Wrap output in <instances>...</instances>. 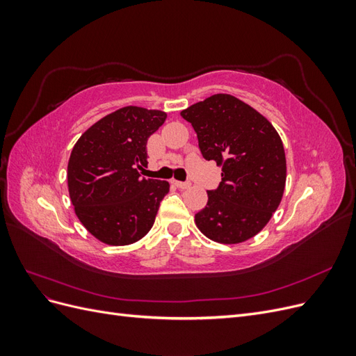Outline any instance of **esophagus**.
I'll return each instance as SVG.
<instances>
[{"label": "esophagus", "mask_w": 356, "mask_h": 356, "mask_svg": "<svg viewBox=\"0 0 356 356\" xmlns=\"http://www.w3.org/2000/svg\"><path fill=\"white\" fill-rule=\"evenodd\" d=\"M174 184H175L178 188H182V190H186V188H190V187H191L190 182H182V181H174Z\"/></svg>", "instance_id": "1"}]
</instances>
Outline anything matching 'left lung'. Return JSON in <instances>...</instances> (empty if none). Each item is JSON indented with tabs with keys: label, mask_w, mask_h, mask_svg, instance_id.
Returning a JSON list of instances; mask_svg holds the SVG:
<instances>
[{
	"label": "left lung",
	"mask_w": 356,
	"mask_h": 356,
	"mask_svg": "<svg viewBox=\"0 0 356 356\" xmlns=\"http://www.w3.org/2000/svg\"><path fill=\"white\" fill-rule=\"evenodd\" d=\"M197 134L207 160L221 166V182L195 215L213 242L233 245L254 238L282 200L286 159L272 123L232 95L217 93L181 111Z\"/></svg>",
	"instance_id": "8db88e82"
}]
</instances>
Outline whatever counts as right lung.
Segmentation results:
<instances>
[{
    "instance_id": "add662e5",
    "label": "right lung",
    "mask_w": 356,
    "mask_h": 356,
    "mask_svg": "<svg viewBox=\"0 0 356 356\" xmlns=\"http://www.w3.org/2000/svg\"><path fill=\"white\" fill-rule=\"evenodd\" d=\"M166 113L129 105L101 118L75 143L68 191L75 215L96 239L114 246L143 239L153 227L169 182L143 178L147 141Z\"/></svg>"
}]
</instances>
